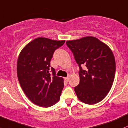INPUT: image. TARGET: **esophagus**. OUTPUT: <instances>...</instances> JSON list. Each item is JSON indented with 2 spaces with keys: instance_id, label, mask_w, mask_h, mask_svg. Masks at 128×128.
<instances>
[{
  "instance_id": "1",
  "label": "esophagus",
  "mask_w": 128,
  "mask_h": 128,
  "mask_svg": "<svg viewBox=\"0 0 128 128\" xmlns=\"http://www.w3.org/2000/svg\"><path fill=\"white\" fill-rule=\"evenodd\" d=\"M64 80H65L66 82H68L69 81V77H67V78H64Z\"/></svg>"
}]
</instances>
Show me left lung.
<instances>
[{"mask_svg": "<svg viewBox=\"0 0 128 128\" xmlns=\"http://www.w3.org/2000/svg\"><path fill=\"white\" fill-rule=\"evenodd\" d=\"M80 71V83L74 88L78 99L95 104L105 98L113 85L116 71L115 57L107 44L93 36L67 41ZM85 65L86 70L81 67Z\"/></svg>", "mask_w": 128, "mask_h": 128, "instance_id": "left-lung-1", "label": "left lung"}]
</instances>
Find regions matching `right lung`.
I'll use <instances>...</instances> for the list:
<instances>
[{"label":"right lung","instance_id":"1","mask_svg":"<svg viewBox=\"0 0 128 128\" xmlns=\"http://www.w3.org/2000/svg\"><path fill=\"white\" fill-rule=\"evenodd\" d=\"M65 41L38 38L22 49L17 63L19 82L27 98L34 104L49 108L58 102L64 87L62 78L56 76L50 68L55 50ZM52 70L53 75L50 74Z\"/></svg>","mask_w":128,"mask_h":128}]
</instances>
